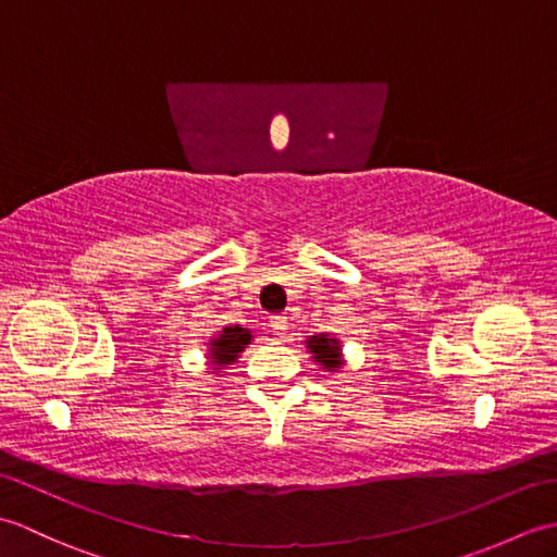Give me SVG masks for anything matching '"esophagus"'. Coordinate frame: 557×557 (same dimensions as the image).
Listing matches in <instances>:
<instances>
[{
	"label": "esophagus",
	"mask_w": 557,
	"mask_h": 557,
	"mask_svg": "<svg viewBox=\"0 0 557 557\" xmlns=\"http://www.w3.org/2000/svg\"><path fill=\"white\" fill-rule=\"evenodd\" d=\"M268 327H270V333H275L277 337H285L287 330H289L287 315H270L268 318Z\"/></svg>",
	"instance_id": "1"
}]
</instances>
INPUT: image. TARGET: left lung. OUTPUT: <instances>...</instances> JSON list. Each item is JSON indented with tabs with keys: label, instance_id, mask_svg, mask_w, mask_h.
Masks as SVG:
<instances>
[{
	"label": "left lung",
	"instance_id": "1",
	"mask_svg": "<svg viewBox=\"0 0 557 557\" xmlns=\"http://www.w3.org/2000/svg\"><path fill=\"white\" fill-rule=\"evenodd\" d=\"M309 345V351L313 354V359L318 366H323L325 371H339L342 369V349H339V339L330 337V335H313L306 339Z\"/></svg>",
	"mask_w": 557,
	"mask_h": 557
}]
</instances>
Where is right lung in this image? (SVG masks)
<instances>
[{"instance_id": "1", "label": "right lung", "mask_w": 557, "mask_h": 557, "mask_svg": "<svg viewBox=\"0 0 557 557\" xmlns=\"http://www.w3.org/2000/svg\"><path fill=\"white\" fill-rule=\"evenodd\" d=\"M251 330H246L242 325H230L222 327L218 337L210 339V349H208V359L212 366H224L236 363L239 354L246 349V345H251Z\"/></svg>"}]
</instances>
